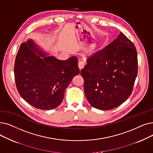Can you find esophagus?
<instances>
[{
	"mask_svg": "<svg viewBox=\"0 0 153 153\" xmlns=\"http://www.w3.org/2000/svg\"><path fill=\"white\" fill-rule=\"evenodd\" d=\"M84 65H85V64H84V62H82V61L79 62V63H78V67H79V69L81 70L82 69H83L84 67Z\"/></svg>",
	"mask_w": 153,
	"mask_h": 153,
	"instance_id": "1",
	"label": "esophagus"
}]
</instances>
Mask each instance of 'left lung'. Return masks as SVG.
Wrapping results in <instances>:
<instances>
[{"label": "left lung", "mask_w": 153, "mask_h": 153, "mask_svg": "<svg viewBox=\"0 0 153 153\" xmlns=\"http://www.w3.org/2000/svg\"><path fill=\"white\" fill-rule=\"evenodd\" d=\"M85 94L93 108L110 110L131 94L137 74V56L134 44L121 32L103 49L87 59L81 71Z\"/></svg>", "instance_id": "1"}]
</instances>
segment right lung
Instances as JSON below:
<instances>
[{"label":"right lung","mask_w":153,"mask_h":153,"mask_svg":"<svg viewBox=\"0 0 153 153\" xmlns=\"http://www.w3.org/2000/svg\"><path fill=\"white\" fill-rule=\"evenodd\" d=\"M77 65L76 56L65 61L59 60L54 56H46L32 40L23 42L14 64L19 94L37 109L56 108L61 104L65 90L72 78L79 74Z\"/></svg>","instance_id":"right-lung-1"}]
</instances>
